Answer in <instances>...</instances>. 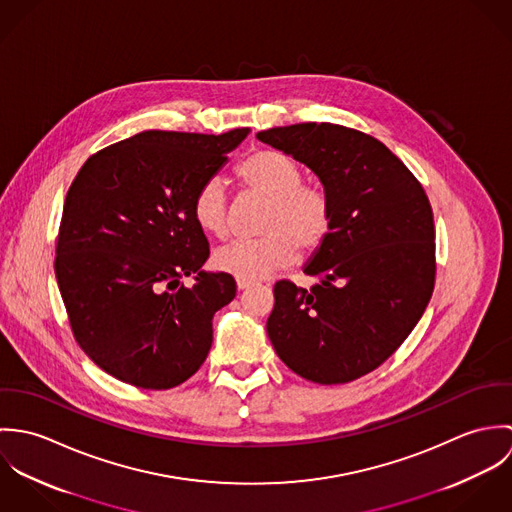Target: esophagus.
I'll list each match as a JSON object with an SVG mask.
<instances>
[{"mask_svg": "<svg viewBox=\"0 0 512 512\" xmlns=\"http://www.w3.org/2000/svg\"><path fill=\"white\" fill-rule=\"evenodd\" d=\"M236 286H238V290H248L254 286V282L252 280H236Z\"/></svg>", "mask_w": 512, "mask_h": 512, "instance_id": "1", "label": "esophagus"}]
</instances>
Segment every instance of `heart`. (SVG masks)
Masks as SVG:
<instances>
[{"label": "heart", "mask_w": 512, "mask_h": 512, "mask_svg": "<svg viewBox=\"0 0 512 512\" xmlns=\"http://www.w3.org/2000/svg\"><path fill=\"white\" fill-rule=\"evenodd\" d=\"M238 177L270 205L262 220V238L234 242L217 250L215 266L220 272L238 280L270 276L290 266L299 248L313 252L331 234V197L325 189L303 183V169L290 155L258 149L238 165ZM191 213L205 234L226 236V197L219 179H209L199 187Z\"/></svg>", "instance_id": "obj_1"}]
</instances>
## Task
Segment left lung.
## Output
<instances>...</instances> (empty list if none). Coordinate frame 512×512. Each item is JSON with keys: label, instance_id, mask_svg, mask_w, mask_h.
I'll list each match as a JSON object with an SVG mask.
<instances>
[{"label": "left lung", "instance_id": "1", "mask_svg": "<svg viewBox=\"0 0 512 512\" xmlns=\"http://www.w3.org/2000/svg\"><path fill=\"white\" fill-rule=\"evenodd\" d=\"M321 181L333 228L303 274L309 290L274 286L266 331L278 357L317 384H343L382 365L424 315L436 280L430 201L376 138L327 122L258 132Z\"/></svg>", "mask_w": 512, "mask_h": 512}]
</instances>
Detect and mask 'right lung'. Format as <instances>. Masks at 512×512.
<instances>
[{"mask_svg":"<svg viewBox=\"0 0 512 512\" xmlns=\"http://www.w3.org/2000/svg\"><path fill=\"white\" fill-rule=\"evenodd\" d=\"M248 134L149 130L100 149L74 177L55 276L80 349L118 380L167 390L205 363L236 282L203 270L209 242L191 205Z\"/></svg>","mask_w":512,"mask_h":512,"instance_id":"right-lung-1","label":"right lung"}]
</instances>
